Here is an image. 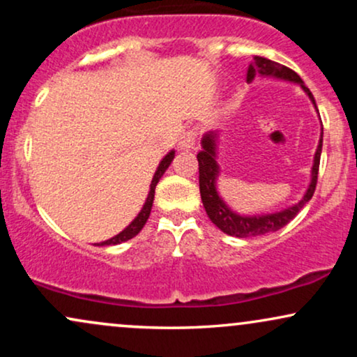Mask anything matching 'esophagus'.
<instances>
[{"label":"esophagus","mask_w":357,"mask_h":357,"mask_svg":"<svg viewBox=\"0 0 357 357\" xmlns=\"http://www.w3.org/2000/svg\"><path fill=\"white\" fill-rule=\"evenodd\" d=\"M196 136H198V132H196L195 129L184 130V132L181 134V137H179V142H178L179 149H183V151L191 149L196 142Z\"/></svg>","instance_id":"34e87169"}]
</instances>
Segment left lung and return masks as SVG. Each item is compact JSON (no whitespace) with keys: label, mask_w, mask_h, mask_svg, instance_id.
I'll list each match as a JSON object with an SVG mask.
<instances>
[{"label":"left lung","mask_w":357,"mask_h":357,"mask_svg":"<svg viewBox=\"0 0 357 357\" xmlns=\"http://www.w3.org/2000/svg\"><path fill=\"white\" fill-rule=\"evenodd\" d=\"M257 77H273V79L280 80H289L294 84H298L304 92L309 96V99L312 100L315 105L314 96L310 93V90L305 87L304 82L296 72L290 70L285 65L277 63V61L264 59V56H253V61L248 65L247 72V82H252ZM322 134L319 139L317 151L314 155V165H312V173H310V184L307 188L304 198L301 202L294 204V206L285 208L282 211L275 213H267V215H252L245 216L238 215V213L231 211V208L221 199L218 190H216V179L220 176V166L216 162V141H218V134L216 132H206L202 139V147L198 155L199 162V192H202V202L206 215L210 216V220L221 231L227 233L230 236H238V238H250V236H260L265 233H272L284 228L290 220H294L297 216V213L304 208L305 203L310 202L315 184H317V174H319V162H321V153H322Z\"/></svg>","instance_id":"left-lung-1"}]
</instances>
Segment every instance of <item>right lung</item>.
<instances>
[{
    "label": "right lung",
    "mask_w": 357,
    "mask_h": 357,
    "mask_svg": "<svg viewBox=\"0 0 357 357\" xmlns=\"http://www.w3.org/2000/svg\"><path fill=\"white\" fill-rule=\"evenodd\" d=\"M173 159H174V151H171V153H167V154L165 155V158H162V161L159 162L158 169H155V173H154V176H153V181H151L149 195H147L144 206H142V210L139 211V215L136 216V218L130 221L129 227L124 228V230L119 233V235L112 236V238H110V240L102 241V243H96L97 247H105V245H119V243H122V241H127V240L134 238V236H136L137 233L141 231L142 228H144L146 221H147V218H149V215H151V208H153L155 186H158L159 179L162 178V174L166 173V169H167V167H169L171 162H173Z\"/></svg>",
    "instance_id": "add662e5"
}]
</instances>
